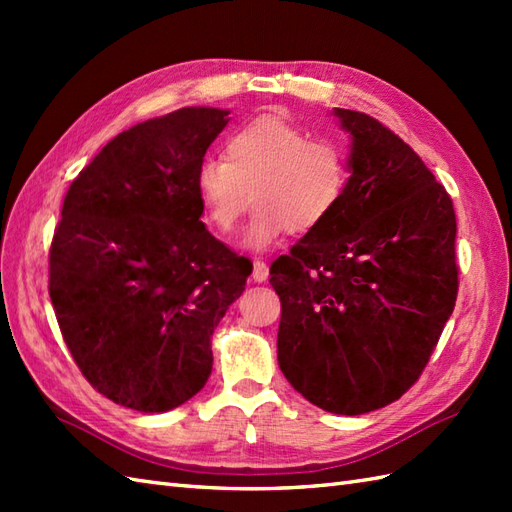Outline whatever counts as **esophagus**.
Returning <instances> with one entry per match:
<instances>
[{"mask_svg":"<svg viewBox=\"0 0 512 512\" xmlns=\"http://www.w3.org/2000/svg\"><path fill=\"white\" fill-rule=\"evenodd\" d=\"M268 279V266L262 262V259H255L253 262V281L262 284V281Z\"/></svg>","mask_w":512,"mask_h":512,"instance_id":"esophagus-1","label":"esophagus"}]
</instances>
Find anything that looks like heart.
I'll list each match as a JSON object with an SVG mask.
<instances>
[{"label":"heart","mask_w":512,"mask_h":512,"mask_svg":"<svg viewBox=\"0 0 512 512\" xmlns=\"http://www.w3.org/2000/svg\"><path fill=\"white\" fill-rule=\"evenodd\" d=\"M226 160L204 158L195 173L204 217L231 235L250 200L255 204L244 244L266 248L290 231L306 235L330 220L350 182L345 149L310 138L277 116H259L226 140ZM251 195L248 196L247 193Z\"/></svg>","instance_id":"obj_1"}]
</instances>
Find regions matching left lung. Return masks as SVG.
<instances>
[{"label": "left lung", "mask_w": 512, "mask_h": 512, "mask_svg": "<svg viewBox=\"0 0 512 512\" xmlns=\"http://www.w3.org/2000/svg\"><path fill=\"white\" fill-rule=\"evenodd\" d=\"M350 182L321 228L270 266L281 301L277 361L299 394L361 416L420 378L458 299L453 202L376 118L341 110Z\"/></svg>", "instance_id": "obj_1"}]
</instances>
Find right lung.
<instances>
[{
    "label": "right lung",
    "mask_w": 512,
    "mask_h": 512,
    "mask_svg": "<svg viewBox=\"0 0 512 512\" xmlns=\"http://www.w3.org/2000/svg\"><path fill=\"white\" fill-rule=\"evenodd\" d=\"M226 123L217 107L149 118L65 193L48 292L74 363L116 405L162 413L198 394L213 330L253 270L200 220L195 173Z\"/></svg>",
    "instance_id": "add662e5"
}]
</instances>
